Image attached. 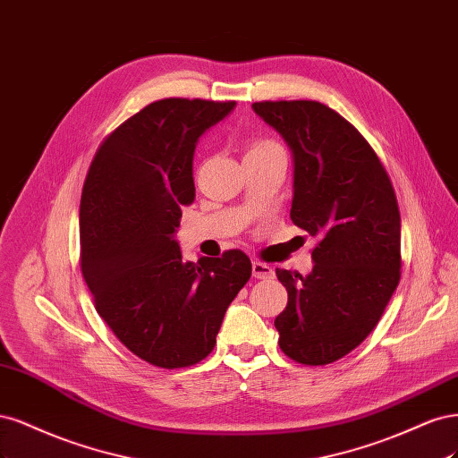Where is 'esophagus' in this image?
Segmentation results:
<instances>
[{
  "mask_svg": "<svg viewBox=\"0 0 458 458\" xmlns=\"http://www.w3.org/2000/svg\"><path fill=\"white\" fill-rule=\"evenodd\" d=\"M253 277L255 279H272L274 277V268L267 262L255 260L253 262Z\"/></svg>",
  "mask_w": 458,
  "mask_h": 458,
  "instance_id": "34e87169",
  "label": "esophagus"
}]
</instances>
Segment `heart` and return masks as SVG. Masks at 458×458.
<instances>
[{
  "mask_svg": "<svg viewBox=\"0 0 458 458\" xmlns=\"http://www.w3.org/2000/svg\"><path fill=\"white\" fill-rule=\"evenodd\" d=\"M274 146H277V144L274 140H270V139H255L253 142H250V146H249V152L267 150V148H274Z\"/></svg>",
  "mask_w": 458,
  "mask_h": 458,
  "instance_id": "b5f03b06",
  "label": "heart"
}]
</instances>
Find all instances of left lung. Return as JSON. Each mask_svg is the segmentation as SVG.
I'll list each match as a JSON object with an SVG mask.
<instances>
[{
  "instance_id": "left-lung-1",
  "label": "left lung",
  "mask_w": 458,
  "mask_h": 458,
  "mask_svg": "<svg viewBox=\"0 0 458 458\" xmlns=\"http://www.w3.org/2000/svg\"><path fill=\"white\" fill-rule=\"evenodd\" d=\"M253 110L291 146V220L310 235L314 268L276 270L289 301L274 321L279 348L327 365L375 329L402 277V220L390 176L348 120L316 100H264Z\"/></svg>"
}]
</instances>
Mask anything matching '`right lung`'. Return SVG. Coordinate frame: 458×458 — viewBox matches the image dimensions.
<instances>
[{"mask_svg":"<svg viewBox=\"0 0 458 458\" xmlns=\"http://www.w3.org/2000/svg\"><path fill=\"white\" fill-rule=\"evenodd\" d=\"M233 105L150 102L105 137L83 182L80 268L97 312L122 344L161 369L209 356L226 308L253 270L240 249L182 262L174 240L196 194V142Z\"/></svg>","mask_w":458,"mask_h":458,"instance_id":"right-lung-1","label":"right lung"}]
</instances>
